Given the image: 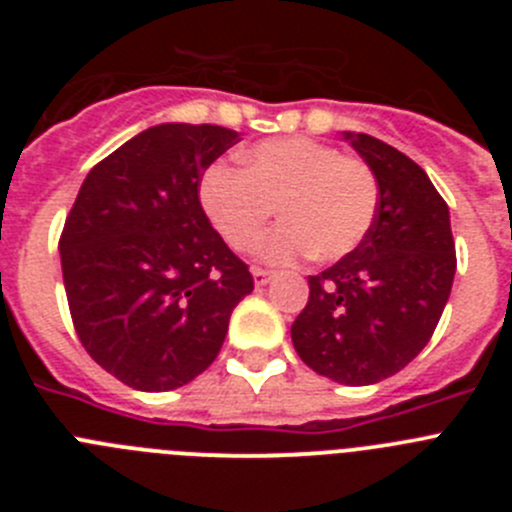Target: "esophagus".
Returning <instances> with one entry per match:
<instances>
[{
  "instance_id": "obj_1",
  "label": "esophagus",
  "mask_w": 512,
  "mask_h": 512,
  "mask_svg": "<svg viewBox=\"0 0 512 512\" xmlns=\"http://www.w3.org/2000/svg\"><path fill=\"white\" fill-rule=\"evenodd\" d=\"M274 277L269 269H261V266H253V282H256V287H264L269 279Z\"/></svg>"
}]
</instances>
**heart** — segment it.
Wrapping results in <instances>:
<instances>
[{"instance_id": "b5f03b06", "label": "heart", "mask_w": 512, "mask_h": 512, "mask_svg": "<svg viewBox=\"0 0 512 512\" xmlns=\"http://www.w3.org/2000/svg\"><path fill=\"white\" fill-rule=\"evenodd\" d=\"M212 228L233 251H251L279 207L284 223L261 246L269 264L312 256L341 261L372 230L379 182L372 166L320 140L274 138L243 153V171L215 164L200 182Z\"/></svg>"}]
</instances>
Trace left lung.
Here are the masks:
<instances>
[{
    "label": "left lung",
    "instance_id": "8db88e82",
    "mask_svg": "<svg viewBox=\"0 0 512 512\" xmlns=\"http://www.w3.org/2000/svg\"><path fill=\"white\" fill-rule=\"evenodd\" d=\"M372 166L379 207L366 241L310 282L292 343L312 372L338 384H374L431 341L456 271L449 205L413 158L372 135H351Z\"/></svg>",
    "mask_w": 512,
    "mask_h": 512
}]
</instances>
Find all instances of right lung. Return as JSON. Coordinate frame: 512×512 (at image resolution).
<instances>
[{
  "mask_svg": "<svg viewBox=\"0 0 512 512\" xmlns=\"http://www.w3.org/2000/svg\"><path fill=\"white\" fill-rule=\"evenodd\" d=\"M220 125L143 130L87 174L61 241L76 336L133 390L192 382L220 354L253 277L200 202L207 166L238 143Z\"/></svg>",
  "mask_w": 512,
  "mask_h": 512,
  "instance_id": "obj_1",
  "label": "right lung"
}]
</instances>
